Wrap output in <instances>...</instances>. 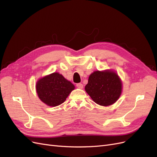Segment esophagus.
Segmentation results:
<instances>
[{
	"instance_id": "obj_1",
	"label": "esophagus",
	"mask_w": 157,
	"mask_h": 157,
	"mask_svg": "<svg viewBox=\"0 0 157 157\" xmlns=\"http://www.w3.org/2000/svg\"><path fill=\"white\" fill-rule=\"evenodd\" d=\"M77 87L78 88L82 89L83 88V84L82 83H78V84H77Z\"/></svg>"
}]
</instances>
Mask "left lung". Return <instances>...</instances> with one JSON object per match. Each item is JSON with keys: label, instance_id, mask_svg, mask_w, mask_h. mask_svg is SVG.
<instances>
[{"label": "left lung", "instance_id": "obj_1", "mask_svg": "<svg viewBox=\"0 0 157 157\" xmlns=\"http://www.w3.org/2000/svg\"><path fill=\"white\" fill-rule=\"evenodd\" d=\"M85 90L95 103L102 106H109L119 98L122 82L113 71H97L90 75Z\"/></svg>", "mask_w": 157, "mask_h": 157}]
</instances>
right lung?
Listing matches in <instances>:
<instances>
[{
    "label": "right lung",
    "mask_w": 157,
    "mask_h": 157,
    "mask_svg": "<svg viewBox=\"0 0 157 157\" xmlns=\"http://www.w3.org/2000/svg\"><path fill=\"white\" fill-rule=\"evenodd\" d=\"M36 92L40 100L52 107L63 103L75 86L58 73H54L38 80Z\"/></svg>",
    "instance_id": "obj_1"
}]
</instances>
